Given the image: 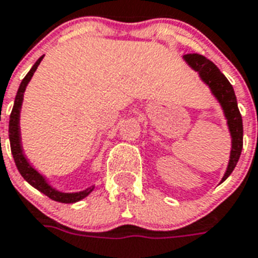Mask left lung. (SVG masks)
Wrapping results in <instances>:
<instances>
[{
    "label": "left lung",
    "mask_w": 258,
    "mask_h": 258,
    "mask_svg": "<svg viewBox=\"0 0 258 258\" xmlns=\"http://www.w3.org/2000/svg\"><path fill=\"white\" fill-rule=\"evenodd\" d=\"M184 59L187 62V65L195 69L200 74V77L209 88L212 93L217 98L218 102L221 104L224 114L228 119V126H229L230 136H232V150H230V160L228 164L225 174L222 177V181H225L230 176V173L233 172L236 168L238 158L241 156L242 150V118L241 113L237 106V98L234 94L233 86L230 85L228 78L220 72L216 65L212 62L211 59L204 57L201 54L193 53V54H185Z\"/></svg>",
    "instance_id": "8db88e82"
}]
</instances>
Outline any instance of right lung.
Returning <instances> with one entry per match:
<instances>
[{
    "label": "right lung",
    "instance_id": "add662e5",
    "mask_svg": "<svg viewBox=\"0 0 258 258\" xmlns=\"http://www.w3.org/2000/svg\"><path fill=\"white\" fill-rule=\"evenodd\" d=\"M42 58H44V55L37 59L36 63L33 65V68L29 71V73L25 76L21 85L18 88L17 96H16V100H14V106L12 109L9 119L10 149H12V154H13L14 162H16L18 172L21 173V176L28 181L29 184L36 187L37 190H40L41 193H44L45 196H47L49 199L54 200V201H58V203L63 204H73L80 201V200L85 199L86 196L93 190L94 186L88 187L85 190L78 191V193H62V191L57 190V189L51 187L50 185L47 184L44 177L41 176L40 173L37 172L36 169L29 164L28 160L25 158L24 152H22L21 148V139H20V112H21L22 100H24V92L26 89V86H28L29 81H30V78L33 77V74L36 72L37 67L42 61Z\"/></svg>",
    "mask_w": 258,
    "mask_h": 258
}]
</instances>
